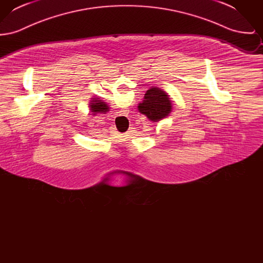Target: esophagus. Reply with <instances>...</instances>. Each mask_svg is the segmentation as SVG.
I'll return each mask as SVG.
<instances>
[{
  "label": "esophagus",
  "instance_id": "34e87169",
  "mask_svg": "<svg viewBox=\"0 0 263 263\" xmlns=\"http://www.w3.org/2000/svg\"><path fill=\"white\" fill-rule=\"evenodd\" d=\"M119 118H123V116H120V117H119Z\"/></svg>",
  "mask_w": 263,
  "mask_h": 263
}]
</instances>
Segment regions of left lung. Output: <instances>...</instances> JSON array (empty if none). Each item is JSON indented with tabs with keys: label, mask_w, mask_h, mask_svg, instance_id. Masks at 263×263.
<instances>
[{
	"label": "left lung",
	"mask_w": 263,
	"mask_h": 263,
	"mask_svg": "<svg viewBox=\"0 0 263 263\" xmlns=\"http://www.w3.org/2000/svg\"><path fill=\"white\" fill-rule=\"evenodd\" d=\"M139 111L156 122L167 116L172 111L168 96L160 88L152 87L145 93L143 102L139 103Z\"/></svg>",
	"instance_id": "left-lung-1"
}]
</instances>
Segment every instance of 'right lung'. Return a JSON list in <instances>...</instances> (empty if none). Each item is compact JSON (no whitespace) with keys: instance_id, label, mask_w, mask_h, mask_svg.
Wrapping results in <instances>:
<instances>
[{"instance_id":"right-lung-1","label":"right lung","mask_w":263,"mask_h":263,"mask_svg":"<svg viewBox=\"0 0 263 263\" xmlns=\"http://www.w3.org/2000/svg\"><path fill=\"white\" fill-rule=\"evenodd\" d=\"M90 109L92 112H106L108 111L107 104L102 102L101 100H93L90 102Z\"/></svg>"}]
</instances>
